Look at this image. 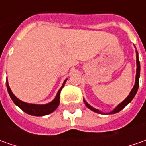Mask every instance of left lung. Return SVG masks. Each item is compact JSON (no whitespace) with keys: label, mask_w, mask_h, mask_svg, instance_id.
Instances as JSON below:
<instances>
[{"label":"left lung","mask_w":146,"mask_h":146,"mask_svg":"<svg viewBox=\"0 0 146 146\" xmlns=\"http://www.w3.org/2000/svg\"><path fill=\"white\" fill-rule=\"evenodd\" d=\"M136 48V47H135ZM136 53H137V74H136V80H135V84H134V86L132 88V89L131 90V92L129 93V95L125 98V100H123L121 103H119L116 107H115V109L113 110L112 111H110L109 113H103V112H102L101 110H99L96 109V108H94L92 106H90L89 104L87 102L84 100V104L86 105V106H87L89 110H91L93 112H96V113H98V114H103V115H112V114H115V113H118V112H119L120 110L123 109L125 106H126L127 105L128 103H130L131 102H132V100L135 97V95L137 94V92L138 90V88H139V79H140V70H141V66H140V62H139V58H138V52L136 50Z\"/></svg>","instance_id":"8db88e82"}]
</instances>
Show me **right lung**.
<instances>
[{
	"instance_id": "add662e5",
	"label": "right lung",
	"mask_w": 146,
	"mask_h": 146,
	"mask_svg": "<svg viewBox=\"0 0 146 146\" xmlns=\"http://www.w3.org/2000/svg\"><path fill=\"white\" fill-rule=\"evenodd\" d=\"M66 80H67V79H66L64 80L62 87L60 88L58 92L57 93V95H56L55 98L53 99L52 102H48L47 104H32L24 102L19 100L18 98H16V96L12 93L10 88L9 86L7 80H6V87H7L8 93L11 99H12V101L23 111H24L25 113L28 114V115H33V116H44V115H47L48 114H50V113H52L58 107L59 103H60V101H59L60 93H61V90L64 86L65 83L66 82Z\"/></svg>"
}]
</instances>
